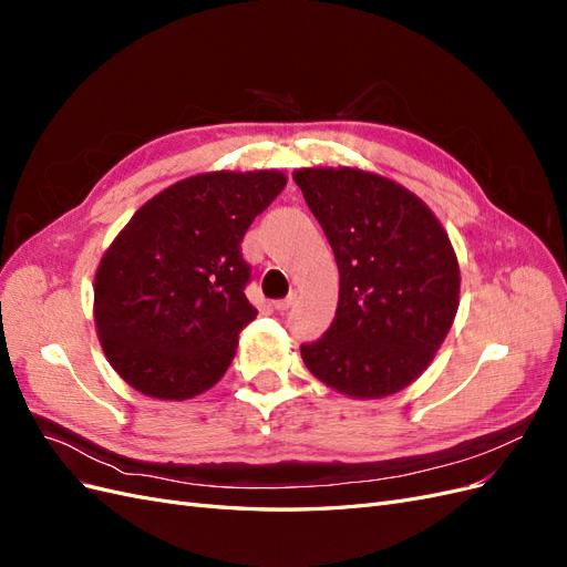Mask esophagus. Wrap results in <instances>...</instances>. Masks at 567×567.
I'll list each match as a JSON object with an SVG mask.
<instances>
[{"label": "esophagus", "instance_id": "34e87169", "mask_svg": "<svg viewBox=\"0 0 567 567\" xmlns=\"http://www.w3.org/2000/svg\"><path fill=\"white\" fill-rule=\"evenodd\" d=\"M296 300H298V293L293 290V293H288L286 298H281V300L274 302V310H277V312H286V310H290V307L296 305Z\"/></svg>", "mask_w": 567, "mask_h": 567}]
</instances>
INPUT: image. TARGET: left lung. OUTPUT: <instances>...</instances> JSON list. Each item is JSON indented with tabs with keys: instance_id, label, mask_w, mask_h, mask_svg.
<instances>
[{
	"instance_id": "left-lung-1",
	"label": "left lung",
	"mask_w": 567,
	"mask_h": 567,
	"mask_svg": "<svg viewBox=\"0 0 567 567\" xmlns=\"http://www.w3.org/2000/svg\"><path fill=\"white\" fill-rule=\"evenodd\" d=\"M340 271L336 319L302 342L305 367L357 400L388 398L433 362L458 310V262L427 205L354 167L293 173Z\"/></svg>"
}]
</instances>
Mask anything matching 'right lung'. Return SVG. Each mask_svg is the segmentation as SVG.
<instances>
[{
	"label": "right lung",
	"mask_w": 567,
	"mask_h": 567,
	"mask_svg": "<svg viewBox=\"0 0 567 567\" xmlns=\"http://www.w3.org/2000/svg\"><path fill=\"white\" fill-rule=\"evenodd\" d=\"M286 175L205 173L144 203L101 257L94 321L120 379L148 398L210 390L257 310L241 241Z\"/></svg>",
	"instance_id": "right-lung-1"
}]
</instances>
